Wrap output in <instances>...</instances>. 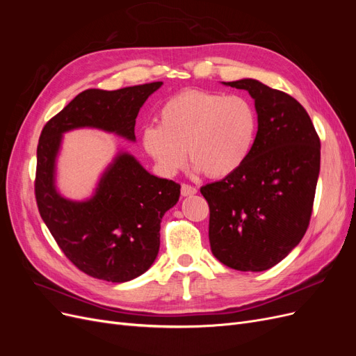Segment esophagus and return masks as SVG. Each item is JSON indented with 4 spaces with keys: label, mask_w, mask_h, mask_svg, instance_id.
<instances>
[{
    "label": "esophagus",
    "mask_w": 356,
    "mask_h": 356,
    "mask_svg": "<svg viewBox=\"0 0 356 356\" xmlns=\"http://www.w3.org/2000/svg\"><path fill=\"white\" fill-rule=\"evenodd\" d=\"M197 193V188L193 187L190 184H182L181 186V195L182 196H191V195H196Z\"/></svg>",
    "instance_id": "obj_1"
}]
</instances>
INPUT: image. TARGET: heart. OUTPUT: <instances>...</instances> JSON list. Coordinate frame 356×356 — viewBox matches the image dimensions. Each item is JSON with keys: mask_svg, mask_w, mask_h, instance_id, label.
Masks as SVG:
<instances>
[{"mask_svg": "<svg viewBox=\"0 0 356 356\" xmlns=\"http://www.w3.org/2000/svg\"><path fill=\"white\" fill-rule=\"evenodd\" d=\"M257 129L255 108L243 96L184 90L161 105L159 126L144 129L143 145L168 175L184 166L187 149L196 170L225 178L250 157Z\"/></svg>", "mask_w": 356, "mask_h": 356, "instance_id": "1", "label": "heart"}]
</instances>
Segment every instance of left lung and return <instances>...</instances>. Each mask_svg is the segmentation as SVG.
<instances>
[{
  "label": "left lung",
  "instance_id": "left-lung-1",
  "mask_svg": "<svg viewBox=\"0 0 356 356\" xmlns=\"http://www.w3.org/2000/svg\"><path fill=\"white\" fill-rule=\"evenodd\" d=\"M224 84L251 95L258 131L242 168L200 188L209 204L211 251L234 270L263 272L282 261L309 227L321 141L293 96L252 79Z\"/></svg>",
  "mask_w": 356,
  "mask_h": 356
}]
</instances>
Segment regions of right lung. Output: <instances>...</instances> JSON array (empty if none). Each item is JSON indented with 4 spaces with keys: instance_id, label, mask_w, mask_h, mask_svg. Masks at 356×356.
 I'll list each match as a JSON object with an SVG mask.
<instances>
[{
    "instance_id": "1",
    "label": "right lung",
    "mask_w": 356,
    "mask_h": 356,
    "mask_svg": "<svg viewBox=\"0 0 356 356\" xmlns=\"http://www.w3.org/2000/svg\"><path fill=\"white\" fill-rule=\"evenodd\" d=\"M161 84L84 90L50 118L40 135L35 199L41 218L75 267L106 282L132 281L152 267L161 218L178 202L181 186L152 175L132 154L118 153L90 199L70 200L55 184L62 135L95 127L135 141V118Z\"/></svg>"
}]
</instances>
